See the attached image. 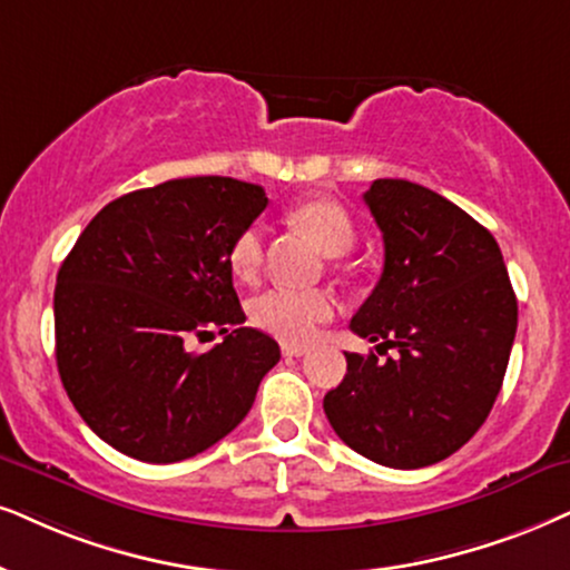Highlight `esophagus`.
I'll use <instances>...</instances> for the list:
<instances>
[{
  "label": "esophagus",
  "mask_w": 570,
  "mask_h": 570,
  "mask_svg": "<svg viewBox=\"0 0 570 570\" xmlns=\"http://www.w3.org/2000/svg\"><path fill=\"white\" fill-rule=\"evenodd\" d=\"M281 352H284V357H302L307 352V347H299V344H284Z\"/></svg>",
  "instance_id": "obj_1"
}]
</instances>
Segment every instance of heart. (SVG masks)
Masks as SVG:
<instances>
[{"label":"heart","instance_id":"obj_1","mask_svg":"<svg viewBox=\"0 0 570 570\" xmlns=\"http://www.w3.org/2000/svg\"><path fill=\"white\" fill-rule=\"evenodd\" d=\"M289 220L315 242V247L323 255L342 257L355 247L357 232L352 215L334 199L299 202L289 210ZM263 244L265 234L261 223H252L236 234L232 249H228V265H232L236 278L252 281L257 276L263 265ZM334 309L336 302L328 292L271 289L252 302V321L257 328L281 338V342L302 344L315 336V331L334 315Z\"/></svg>","mask_w":570,"mask_h":570}]
</instances>
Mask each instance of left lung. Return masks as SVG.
Instances as JSON below:
<instances>
[{
    "instance_id": "left-lung-1",
    "label": "left lung",
    "mask_w": 570,
    "mask_h": 570,
    "mask_svg": "<svg viewBox=\"0 0 570 570\" xmlns=\"http://www.w3.org/2000/svg\"><path fill=\"white\" fill-rule=\"evenodd\" d=\"M363 199L384 234V273L350 328L397 355L347 352L323 410L360 455L413 471L450 458L487 421L518 302L494 236L442 194L379 178Z\"/></svg>"
}]
</instances>
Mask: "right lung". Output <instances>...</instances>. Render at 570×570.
<instances>
[{"mask_svg": "<svg viewBox=\"0 0 570 570\" xmlns=\"http://www.w3.org/2000/svg\"><path fill=\"white\" fill-rule=\"evenodd\" d=\"M268 205L257 184L173 178L112 199L55 286L57 371L99 439L144 463L194 458L244 421L276 338L242 326L228 249ZM226 333L194 356L191 337Z\"/></svg>", "mask_w": 570, "mask_h": 570, "instance_id": "add662e5", "label": "right lung"}]
</instances>
